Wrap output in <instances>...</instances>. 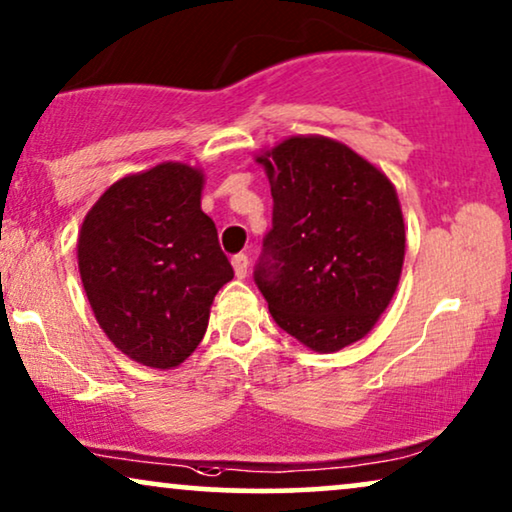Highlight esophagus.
I'll use <instances>...</instances> for the list:
<instances>
[{
  "instance_id": "1",
  "label": "esophagus",
  "mask_w": 512,
  "mask_h": 512,
  "mask_svg": "<svg viewBox=\"0 0 512 512\" xmlns=\"http://www.w3.org/2000/svg\"><path fill=\"white\" fill-rule=\"evenodd\" d=\"M231 264H234V274H236V278H245V276H248V257H245L243 255V252H241V255H234V257H231Z\"/></svg>"
}]
</instances>
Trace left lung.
I'll return each mask as SVG.
<instances>
[{
	"label": "left lung",
	"mask_w": 512,
	"mask_h": 512,
	"mask_svg": "<svg viewBox=\"0 0 512 512\" xmlns=\"http://www.w3.org/2000/svg\"><path fill=\"white\" fill-rule=\"evenodd\" d=\"M274 196L255 283L281 330L335 353L372 330L398 288L405 222L391 180L342 142L295 135L257 156Z\"/></svg>",
	"instance_id": "1"
}]
</instances>
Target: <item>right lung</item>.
I'll return each mask as SVG.
<instances>
[{
    "mask_svg": "<svg viewBox=\"0 0 512 512\" xmlns=\"http://www.w3.org/2000/svg\"><path fill=\"white\" fill-rule=\"evenodd\" d=\"M201 189L199 168L159 163L114 182L79 231L95 320L121 353L156 370L192 356L217 290L234 278Z\"/></svg>",
    "mask_w": 512,
    "mask_h": 512,
    "instance_id": "obj_1",
    "label": "right lung"
}]
</instances>
